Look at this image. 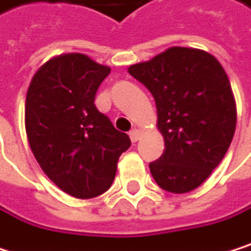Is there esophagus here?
Instances as JSON below:
<instances>
[{"label":"esophagus","instance_id":"1","mask_svg":"<svg viewBox=\"0 0 251 251\" xmlns=\"http://www.w3.org/2000/svg\"><path fill=\"white\" fill-rule=\"evenodd\" d=\"M129 138H131L132 143H137V141L141 138V131H140V129H132V131L129 132Z\"/></svg>","mask_w":251,"mask_h":251}]
</instances>
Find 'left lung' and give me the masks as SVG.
Here are the masks:
<instances>
[{"mask_svg":"<svg viewBox=\"0 0 251 251\" xmlns=\"http://www.w3.org/2000/svg\"><path fill=\"white\" fill-rule=\"evenodd\" d=\"M153 94L165 151L150 163L160 188L185 194L200 187L226 154L237 105L222 64L207 51L172 47L128 69Z\"/></svg>","mask_w":251,"mask_h":251,"instance_id":"left-lung-1","label":"left lung"}]
</instances>
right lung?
Segmentation results:
<instances>
[{"instance_id": "add662e5", "label": "right lung", "mask_w": 251, "mask_h": 251, "mask_svg": "<svg viewBox=\"0 0 251 251\" xmlns=\"http://www.w3.org/2000/svg\"><path fill=\"white\" fill-rule=\"evenodd\" d=\"M108 73V66L69 52L44 63L27 88L25 126L30 150L44 174L76 199L105 193L120 154L131 147L129 137L94 104Z\"/></svg>"}]
</instances>
